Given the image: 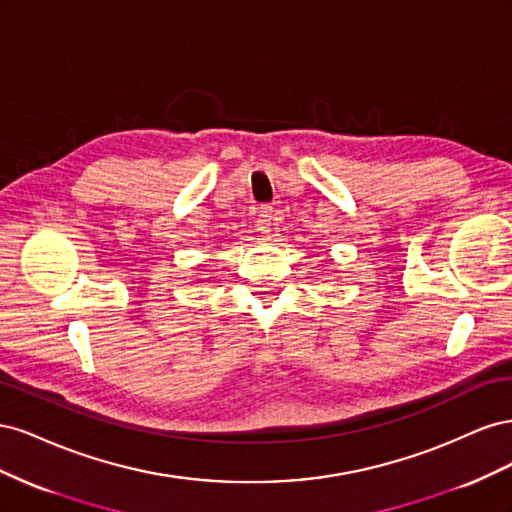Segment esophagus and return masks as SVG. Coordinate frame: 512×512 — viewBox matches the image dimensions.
Instances as JSON below:
<instances>
[{
  "label": "esophagus",
  "mask_w": 512,
  "mask_h": 512,
  "mask_svg": "<svg viewBox=\"0 0 512 512\" xmlns=\"http://www.w3.org/2000/svg\"><path fill=\"white\" fill-rule=\"evenodd\" d=\"M271 226H273V209L271 207H260L258 209V228L262 232H269Z\"/></svg>",
  "instance_id": "1"
}]
</instances>
